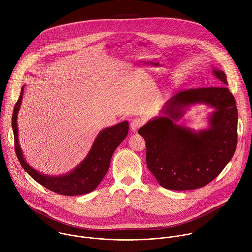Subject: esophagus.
I'll return each instance as SVG.
<instances>
[{
    "mask_svg": "<svg viewBox=\"0 0 252 252\" xmlns=\"http://www.w3.org/2000/svg\"><path fill=\"white\" fill-rule=\"evenodd\" d=\"M143 124H144V121H143L141 118H135V119H133V120L131 121V124H130L131 130H132L133 132H136L140 127H142Z\"/></svg>",
    "mask_w": 252,
    "mask_h": 252,
    "instance_id": "1",
    "label": "esophagus"
}]
</instances>
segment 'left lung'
Instances as JSON below:
<instances>
[{
    "label": "left lung",
    "mask_w": 252,
    "mask_h": 252,
    "mask_svg": "<svg viewBox=\"0 0 252 252\" xmlns=\"http://www.w3.org/2000/svg\"><path fill=\"white\" fill-rule=\"evenodd\" d=\"M214 74L227 85L226 74ZM205 102L216 108L210 128L195 133L178 126L174 120L182 108ZM159 116L139 130L146 146V165L160 185L171 190H193L209 184L232 159L238 142V109L226 86L191 88L180 91L166 104Z\"/></svg>",
    "instance_id": "1"
}]
</instances>
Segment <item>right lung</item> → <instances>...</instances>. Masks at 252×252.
Here are the masks:
<instances>
[{
    "label": "right lung",
    "instance_id": "right-lung-1",
    "mask_svg": "<svg viewBox=\"0 0 252 252\" xmlns=\"http://www.w3.org/2000/svg\"><path fill=\"white\" fill-rule=\"evenodd\" d=\"M23 88L12 112L11 125L14 136V149L23 169L43 187L65 196H77L93 191L108 172L113 151L127 137L129 125L123 121L100 132L86 158L70 174L62 177H46L30 167L23 158L18 143L17 113L23 96Z\"/></svg>",
    "mask_w": 252,
    "mask_h": 252
}]
</instances>
